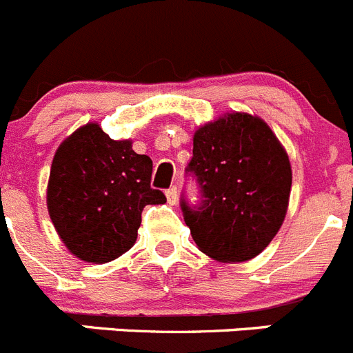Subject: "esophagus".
<instances>
[{"label": "esophagus", "instance_id": "34e87169", "mask_svg": "<svg viewBox=\"0 0 353 353\" xmlns=\"http://www.w3.org/2000/svg\"><path fill=\"white\" fill-rule=\"evenodd\" d=\"M165 195H167V202L170 203V205H176L177 203V188L176 186H172L170 188V190H167L165 192Z\"/></svg>", "mask_w": 353, "mask_h": 353}]
</instances>
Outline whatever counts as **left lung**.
Wrapping results in <instances>:
<instances>
[{
	"label": "left lung",
	"instance_id": "8db88e82",
	"mask_svg": "<svg viewBox=\"0 0 353 353\" xmlns=\"http://www.w3.org/2000/svg\"><path fill=\"white\" fill-rule=\"evenodd\" d=\"M188 170L203 200L181 209L200 251L221 263L261 254L284 223L292 184L288 151L268 123L233 111L200 125Z\"/></svg>",
	"mask_w": 353,
	"mask_h": 353
}]
</instances>
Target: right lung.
<instances>
[{"label":"right lung","mask_w":353,"mask_h":353,"mask_svg":"<svg viewBox=\"0 0 353 353\" xmlns=\"http://www.w3.org/2000/svg\"><path fill=\"white\" fill-rule=\"evenodd\" d=\"M151 158L130 139H111L94 121L65 137L52 161L47 207L68 251L95 265L125 254L144 207L167 202L151 188Z\"/></svg>","instance_id":"right-lung-1"}]
</instances>
